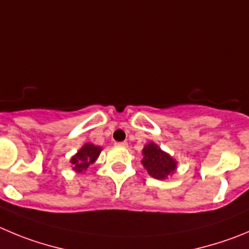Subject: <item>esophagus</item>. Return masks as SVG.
I'll list each match as a JSON object with an SVG mask.
<instances>
[{
    "label": "esophagus",
    "mask_w": 249,
    "mask_h": 249,
    "mask_svg": "<svg viewBox=\"0 0 249 249\" xmlns=\"http://www.w3.org/2000/svg\"><path fill=\"white\" fill-rule=\"evenodd\" d=\"M115 146H119V147H126L127 142H126V141H122V142H115Z\"/></svg>",
    "instance_id": "esophagus-1"
}]
</instances>
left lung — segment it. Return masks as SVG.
Returning <instances> with one entry per match:
<instances>
[{
    "label": "left lung",
    "mask_w": 249,
    "mask_h": 249,
    "mask_svg": "<svg viewBox=\"0 0 249 249\" xmlns=\"http://www.w3.org/2000/svg\"><path fill=\"white\" fill-rule=\"evenodd\" d=\"M142 155L143 159L141 163L151 177L156 179H166L177 168V161L172 159L168 153L162 151L155 142L145 145Z\"/></svg>",
    "instance_id": "8db88e82"
}]
</instances>
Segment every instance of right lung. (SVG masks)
<instances>
[{
    "instance_id": "obj_1",
    "label": "right lung",
    "mask_w": 249,
    "mask_h": 249,
    "mask_svg": "<svg viewBox=\"0 0 249 249\" xmlns=\"http://www.w3.org/2000/svg\"><path fill=\"white\" fill-rule=\"evenodd\" d=\"M102 147L99 146L93 145V143H85L80 150L77 151L75 156H72L70 162L72 163V169L77 173H82L85 172L90 164L96 162L98 159L99 153H101Z\"/></svg>"
}]
</instances>
